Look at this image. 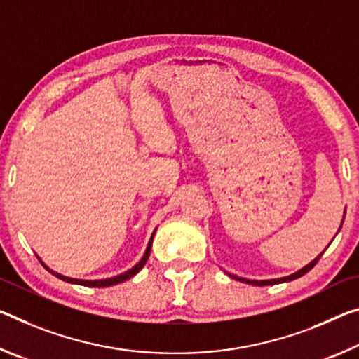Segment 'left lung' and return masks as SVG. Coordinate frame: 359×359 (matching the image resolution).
I'll list each match as a JSON object with an SVG mask.
<instances>
[{
  "instance_id": "8db88e82",
  "label": "left lung",
  "mask_w": 359,
  "mask_h": 359,
  "mask_svg": "<svg viewBox=\"0 0 359 359\" xmlns=\"http://www.w3.org/2000/svg\"><path fill=\"white\" fill-rule=\"evenodd\" d=\"M344 217H345V214H344ZM344 222V220H342ZM342 226V225H340ZM321 255H323V252L318 255V257L315 259V260H311L309 265H305L304 269H300L299 271H295L294 275H291V276H284V278H278V280H265V281H255V280H246V278H240V276H235V275H230L231 278H235V280H238V281H241V283H248V284H254V286H269V284H280V283H287V281H292V280H297V278H300V276H304L305 273H309L313 266H315L316 264H318V260L321 259Z\"/></svg>"
}]
</instances>
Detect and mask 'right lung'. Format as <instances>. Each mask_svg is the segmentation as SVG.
Returning a JSON list of instances; mask_svg holds the SVG:
<instances>
[{"instance_id":"add662e5","label":"right lung","mask_w":359,"mask_h":359,"mask_svg":"<svg viewBox=\"0 0 359 359\" xmlns=\"http://www.w3.org/2000/svg\"><path fill=\"white\" fill-rule=\"evenodd\" d=\"M156 231V230H155ZM155 231H153V235H151V238H150V241H149V246H147V251H145V254H144V257L140 259V262L137 265H134L133 269L130 270H128V271H124V273H121V275H118V276H113V278H108V280H97V281H86V280H75V278H68V276H64V275H60V273H55V271H53L49 269V266H46L44 265V269H46L48 271H50L53 273L54 276H57V278H60L62 281H67V283H72V284H81V286H88V287H108V286H113V284H119V283H123V281H126V280H129V278H133L134 275H137V273L144 269V265L147 264V260H149V255H150V251H151V243H153V236H155Z\"/></svg>"}]
</instances>
